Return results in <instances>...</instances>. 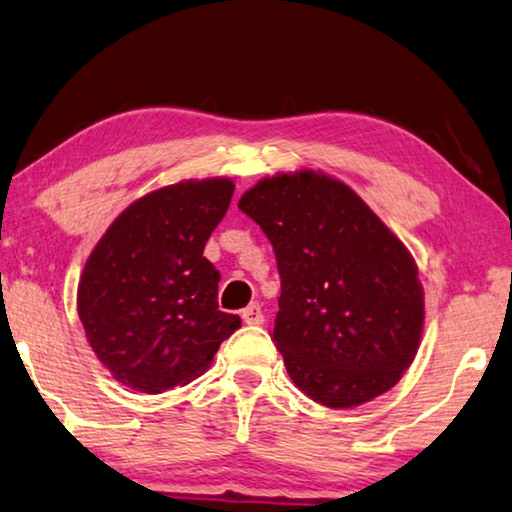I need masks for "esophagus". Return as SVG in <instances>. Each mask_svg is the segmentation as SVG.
Segmentation results:
<instances>
[{
    "mask_svg": "<svg viewBox=\"0 0 512 512\" xmlns=\"http://www.w3.org/2000/svg\"><path fill=\"white\" fill-rule=\"evenodd\" d=\"M241 319H243V322H246L248 326H257V324H262V322H264L262 305H259V303H250L248 308L241 312Z\"/></svg>",
    "mask_w": 512,
    "mask_h": 512,
    "instance_id": "esophagus-1",
    "label": "esophagus"
}]
</instances>
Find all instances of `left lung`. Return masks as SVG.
<instances>
[{
    "label": "left lung",
    "mask_w": 512,
    "mask_h": 512,
    "mask_svg": "<svg viewBox=\"0 0 512 512\" xmlns=\"http://www.w3.org/2000/svg\"><path fill=\"white\" fill-rule=\"evenodd\" d=\"M239 209L278 259L271 340L296 388L331 409L391 391L425 322L418 266L398 234L345 181L308 167L259 179Z\"/></svg>",
    "instance_id": "1"
}]
</instances>
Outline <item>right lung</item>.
Instances as JSON below:
<instances>
[{"mask_svg":"<svg viewBox=\"0 0 512 512\" xmlns=\"http://www.w3.org/2000/svg\"><path fill=\"white\" fill-rule=\"evenodd\" d=\"M234 181L181 179L137 197L91 250L78 315L103 368L133 391L163 393L200 377L241 319L218 310L207 257Z\"/></svg>","mask_w":512,"mask_h":512,"instance_id":"1","label":"right lung"}]
</instances>
